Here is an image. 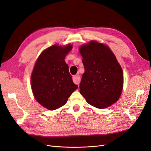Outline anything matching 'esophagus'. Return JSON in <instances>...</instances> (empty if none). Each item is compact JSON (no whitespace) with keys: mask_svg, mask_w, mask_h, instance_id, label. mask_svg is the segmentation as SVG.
<instances>
[{"mask_svg":"<svg viewBox=\"0 0 151 151\" xmlns=\"http://www.w3.org/2000/svg\"><path fill=\"white\" fill-rule=\"evenodd\" d=\"M73 81L74 82V83H76V84H78V85H79V83H80V81H81V78H80V76H78V75L73 76Z\"/></svg>","mask_w":151,"mask_h":151,"instance_id":"1","label":"esophagus"}]
</instances>
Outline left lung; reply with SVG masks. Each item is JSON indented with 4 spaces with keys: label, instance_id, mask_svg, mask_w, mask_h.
<instances>
[{
    "label": "left lung",
    "instance_id": "8db88e82",
    "mask_svg": "<svg viewBox=\"0 0 151 151\" xmlns=\"http://www.w3.org/2000/svg\"><path fill=\"white\" fill-rule=\"evenodd\" d=\"M84 73L79 88L88 104L104 109L119 99L123 87V72L116 57L104 44L91 41L80 47Z\"/></svg>",
    "mask_w": 151,
    "mask_h": 151
}]
</instances>
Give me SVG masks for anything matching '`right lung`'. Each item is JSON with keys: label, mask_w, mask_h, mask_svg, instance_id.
<instances>
[{"label": "right lung", "mask_w": 151, "mask_h": 151, "mask_svg": "<svg viewBox=\"0 0 151 151\" xmlns=\"http://www.w3.org/2000/svg\"><path fill=\"white\" fill-rule=\"evenodd\" d=\"M72 46L54 45L40 55L31 75V88L35 99L43 107L54 110L66 104L78 88L73 83L65 58Z\"/></svg>", "instance_id": "obj_1"}]
</instances>
